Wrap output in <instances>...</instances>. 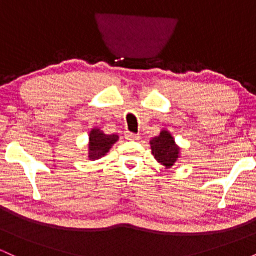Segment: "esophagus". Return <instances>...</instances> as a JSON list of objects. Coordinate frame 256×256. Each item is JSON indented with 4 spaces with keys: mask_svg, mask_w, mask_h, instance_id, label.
<instances>
[{
    "mask_svg": "<svg viewBox=\"0 0 256 256\" xmlns=\"http://www.w3.org/2000/svg\"><path fill=\"white\" fill-rule=\"evenodd\" d=\"M125 138H126V140H140V134H132V132L128 131L125 134Z\"/></svg>",
    "mask_w": 256,
    "mask_h": 256,
    "instance_id": "esophagus-1",
    "label": "esophagus"
}]
</instances>
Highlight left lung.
<instances>
[{"label": "left lung", "mask_w": 256, "mask_h": 256, "mask_svg": "<svg viewBox=\"0 0 256 256\" xmlns=\"http://www.w3.org/2000/svg\"><path fill=\"white\" fill-rule=\"evenodd\" d=\"M152 154L161 165L170 168L174 165L179 156V148L168 131H161L160 134L150 140Z\"/></svg>", "instance_id": "1"}]
</instances>
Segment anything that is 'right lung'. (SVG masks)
<instances>
[{
  "instance_id": "obj_1",
  "label": "right lung",
  "mask_w": 256,
  "mask_h": 256,
  "mask_svg": "<svg viewBox=\"0 0 256 256\" xmlns=\"http://www.w3.org/2000/svg\"><path fill=\"white\" fill-rule=\"evenodd\" d=\"M118 134H107L100 128H92L89 134V158H102L107 154L112 146L118 140Z\"/></svg>"
}]
</instances>
